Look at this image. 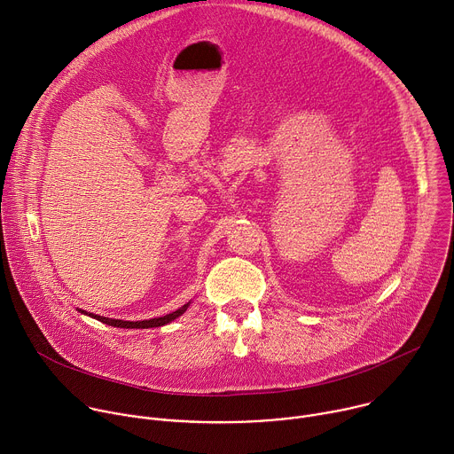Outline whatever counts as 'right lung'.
<instances>
[{"label": "right lung", "instance_id": "right-lung-1", "mask_svg": "<svg viewBox=\"0 0 454 454\" xmlns=\"http://www.w3.org/2000/svg\"><path fill=\"white\" fill-rule=\"evenodd\" d=\"M188 309V303H184L183 307H179L177 310L170 312V314H165L161 317H153V319H144V321H121V319H111V317H104V316H98V314H90L91 317L106 323V325H111V327H118V329H151V327H161V325H167V323H170L172 319L179 317L184 310ZM84 312V310H82Z\"/></svg>", "mask_w": 454, "mask_h": 454}]
</instances>
